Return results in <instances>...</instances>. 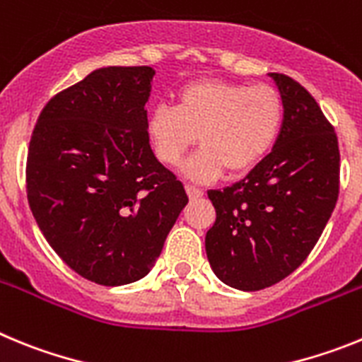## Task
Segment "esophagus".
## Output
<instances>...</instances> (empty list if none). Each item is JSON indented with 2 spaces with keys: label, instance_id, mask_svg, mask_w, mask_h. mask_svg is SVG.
Here are the masks:
<instances>
[{
  "label": "esophagus",
  "instance_id": "obj_1",
  "mask_svg": "<svg viewBox=\"0 0 362 362\" xmlns=\"http://www.w3.org/2000/svg\"><path fill=\"white\" fill-rule=\"evenodd\" d=\"M185 188H187V194H188V197H190V199H197V197H201L204 194L203 188L196 187V185H187Z\"/></svg>",
  "mask_w": 362,
  "mask_h": 362
}]
</instances>
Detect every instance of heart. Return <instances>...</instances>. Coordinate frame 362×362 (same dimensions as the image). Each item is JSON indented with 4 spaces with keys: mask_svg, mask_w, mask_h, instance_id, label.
<instances>
[{
    "mask_svg": "<svg viewBox=\"0 0 362 362\" xmlns=\"http://www.w3.org/2000/svg\"><path fill=\"white\" fill-rule=\"evenodd\" d=\"M284 103L270 85H246L225 79H201L177 92L175 105L153 107L146 134L153 156L175 168L196 145L188 163L196 181H212L226 170L241 174L267 158L283 129Z\"/></svg>",
    "mask_w": 362,
    "mask_h": 362,
    "instance_id": "1",
    "label": "heart"
}]
</instances>
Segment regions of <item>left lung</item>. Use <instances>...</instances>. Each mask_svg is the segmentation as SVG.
Wrapping results in <instances>:
<instances>
[{
    "mask_svg": "<svg viewBox=\"0 0 362 362\" xmlns=\"http://www.w3.org/2000/svg\"><path fill=\"white\" fill-rule=\"evenodd\" d=\"M284 103L283 129L263 161L239 183L210 190L216 223L204 246L214 274L255 292L303 264L339 197L337 134L305 86L272 72Z\"/></svg>",
    "mask_w": 362,
    "mask_h": 362,
    "instance_id": "1",
    "label": "left lung"
}]
</instances>
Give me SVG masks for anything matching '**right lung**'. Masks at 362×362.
<instances>
[{"label":"right lung","instance_id":"obj_1","mask_svg":"<svg viewBox=\"0 0 362 362\" xmlns=\"http://www.w3.org/2000/svg\"><path fill=\"white\" fill-rule=\"evenodd\" d=\"M150 66H107L57 92L27 156V197L59 257L85 279L119 286L153 267L188 203L146 134Z\"/></svg>","mask_w":362,"mask_h":362}]
</instances>
